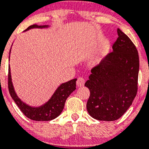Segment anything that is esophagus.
Listing matches in <instances>:
<instances>
[{
    "label": "esophagus",
    "mask_w": 149,
    "mask_h": 149,
    "mask_svg": "<svg viewBox=\"0 0 149 149\" xmlns=\"http://www.w3.org/2000/svg\"><path fill=\"white\" fill-rule=\"evenodd\" d=\"M85 80L82 77H79V79H77V81H76V84L79 87H81V86H83L84 85Z\"/></svg>",
    "instance_id": "34e87169"
}]
</instances>
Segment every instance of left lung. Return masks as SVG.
Listing matches in <instances>:
<instances>
[{"label": "left lung", "mask_w": 149, "mask_h": 149, "mask_svg": "<svg viewBox=\"0 0 149 149\" xmlns=\"http://www.w3.org/2000/svg\"><path fill=\"white\" fill-rule=\"evenodd\" d=\"M113 52L91 70L85 86L90 91L89 114L99 121L117 120L127 111L138 92L139 56L130 38L120 29Z\"/></svg>", "instance_id": "8db88e82"}]
</instances>
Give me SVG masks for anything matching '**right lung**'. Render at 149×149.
I'll return each instance as SVG.
<instances>
[{"mask_svg": "<svg viewBox=\"0 0 149 149\" xmlns=\"http://www.w3.org/2000/svg\"><path fill=\"white\" fill-rule=\"evenodd\" d=\"M49 25H37L33 24L27 27L24 31L33 28H47ZM11 52V49H10ZM77 79H72L69 81L63 83L57 87L55 92L46 103L38 107L30 106L23 102L18 97L14 90L11 81V75L10 66H8V90L12 99L19 107L20 111L24 116L34 121H50L60 116L65 106V102L69 95L76 89V81Z\"/></svg>", "mask_w": 149, "mask_h": 149, "instance_id": "right-lung-1", "label": "right lung"}]
</instances>
